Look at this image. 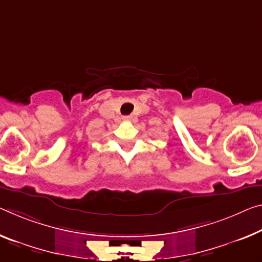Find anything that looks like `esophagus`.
<instances>
[{"label":"esophagus","instance_id":"obj_1","mask_svg":"<svg viewBox=\"0 0 262 262\" xmlns=\"http://www.w3.org/2000/svg\"><path fill=\"white\" fill-rule=\"evenodd\" d=\"M123 119L125 120V122H128V120H131V117L130 116H125V117H123Z\"/></svg>","mask_w":262,"mask_h":262}]
</instances>
